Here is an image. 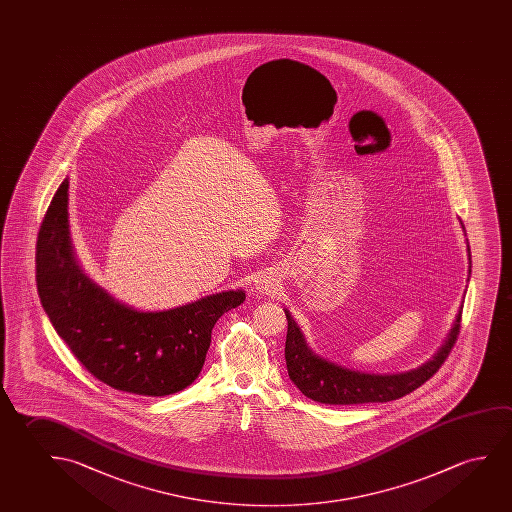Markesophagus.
Instances as JSON below:
<instances>
[{
  "instance_id": "obj_1",
  "label": "esophagus",
  "mask_w": 512,
  "mask_h": 512,
  "mask_svg": "<svg viewBox=\"0 0 512 512\" xmlns=\"http://www.w3.org/2000/svg\"><path fill=\"white\" fill-rule=\"evenodd\" d=\"M276 289H278V280L271 273L260 275L255 282V291L260 294H275Z\"/></svg>"
}]
</instances>
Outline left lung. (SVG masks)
<instances>
[{
    "label": "left lung",
    "instance_id": "8db88e82",
    "mask_svg": "<svg viewBox=\"0 0 512 512\" xmlns=\"http://www.w3.org/2000/svg\"><path fill=\"white\" fill-rule=\"evenodd\" d=\"M468 260H470V273H472L470 244H468ZM461 312L463 307L457 312L456 321L445 339V344L438 349V353L434 354L429 362L420 365L418 369L397 372V374H372V372L347 369L315 354L308 347L305 335L299 330L298 324L294 323L289 310H285V317L289 323L287 340H285V363L289 370V378L294 385L298 386L301 394L323 404H365V402H388L401 399L404 395L417 390L418 386L424 385L427 379L433 378L434 374L440 370L441 363L447 360L459 335Z\"/></svg>",
    "mask_w": 512,
    "mask_h": 512
}]
</instances>
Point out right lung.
I'll return each mask as SVG.
<instances>
[{
  "label": "right lung",
  "mask_w": 512,
  "mask_h": 512,
  "mask_svg": "<svg viewBox=\"0 0 512 512\" xmlns=\"http://www.w3.org/2000/svg\"><path fill=\"white\" fill-rule=\"evenodd\" d=\"M67 204L65 179L42 220L35 253L40 303L56 333L94 378L115 390L147 397L181 392L198 378L214 324L243 303V289L161 312L127 307L83 273Z\"/></svg>",
  "instance_id": "obj_1"
}]
</instances>
